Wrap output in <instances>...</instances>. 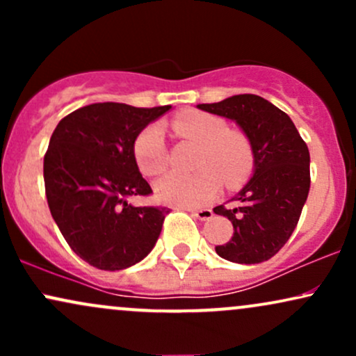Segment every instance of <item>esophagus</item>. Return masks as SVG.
Wrapping results in <instances>:
<instances>
[{
    "label": "esophagus",
    "mask_w": 356,
    "mask_h": 356,
    "mask_svg": "<svg viewBox=\"0 0 356 356\" xmlns=\"http://www.w3.org/2000/svg\"><path fill=\"white\" fill-rule=\"evenodd\" d=\"M191 216H194V218H197L199 220H209L212 216H214V212L211 209H201V211H194V209H189Z\"/></svg>",
    "instance_id": "1"
}]
</instances>
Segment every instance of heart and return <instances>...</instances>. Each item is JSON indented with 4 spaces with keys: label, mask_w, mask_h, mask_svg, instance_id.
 <instances>
[{
    "label": "heart",
    "mask_w": 356,
    "mask_h": 356,
    "mask_svg": "<svg viewBox=\"0 0 356 356\" xmlns=\"http://www.w3.org/2000/svg\"><path fill=\"white\" fill-rule=\"evenodd\" d=\"M177 136L201 147L195 161L199 172L182 175L170 172L155 182V195L162 202L181 207H199L214 199L219 181L238 187L251 174L254 152L244 134L229 130L222 118L209 113H182L172 122ZM134 159L144 175H159L167 165L164 130L161 125L145 127L134 142Z\"/></svg>",
    "instance_id": "obj_1"
}]
</instances>
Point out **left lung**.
<instances>
[{
  "label": "left lung",
  "mask_w": 356,
  "mask_h": 356,
  "mask_svg": "<svg viewBox=\"0 0 356 356\" xmlns=\"http://www.w3.org/2000/svg\"><path fill=\"white\" fill-rule=\"evenodd\" d=\"M197 108L234 120L254 152V172L231 201L214 207L232 222L234 234L216 246L224 259L238 264L268 261L295 231L309 192V150L283 110L263 97L232 95Z\"/></svg>",
  "instance_id": "left-lung-1"
}]
</instances>
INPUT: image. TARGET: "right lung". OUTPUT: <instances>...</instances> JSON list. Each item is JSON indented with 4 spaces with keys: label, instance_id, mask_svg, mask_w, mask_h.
I'll use <instances>...</instances> for the list:
<instances>
[{
    "label": "right lung",
    "instance_id": "obj_1",
    "mask_svg": "<svg viewBox=\"0 0 356 356\" xmlns=\"http://www.w3.org/2000/svg\"><path fill=\"white\" fill-rule=\"evenodd\" d=\"M170 105L137 108L104 102L61 118L43 161L50 212L68 246L90 266L118 271L152 251L167 207H136L149 195L134 159V142Z\"/></svg>",
    "mask_w": 356,
    "mask_h": 356
}]
</instances>
